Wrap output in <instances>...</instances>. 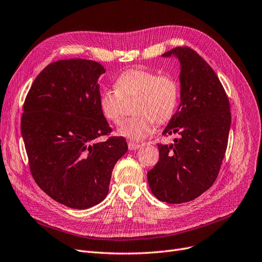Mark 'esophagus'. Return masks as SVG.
Instances as JSON below:
<instances>
[{
	"label": "esophagus",
	"instance_id": "obj_1",
	"mask_svg": "<svg viewBox=\"0 0 262 262\" xmlns=\"http://www.w3.org/2000/svg\"><path fill=\"white\" fill-rule=\"evenodd\" d=\"M128 147H129L130 150H136V149H139V148L141 147V145H140V144H138V143L129 142V143H128Z\"/></svg>",
	"mask_w": 262,
	"mask_h": 262
}]
</instances>
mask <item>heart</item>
<instances>
[{
  "label": "heart",
  "instance_id": "1",
  "mask_svg": "<svg viewBox=\"0 0 262 262\" xmlns=\"http://www.w3.org/2000/svg\"><path fill=\"white\" fill-rule=\"evenodd\" d=\"M115 90L104 89L99 95V107L102 115L115 124L123 117V101L135 98L134 117L122 122L118 133L131 141H142L150 135L155 122L163 124L171 119L177 108L179 86L168 73L143 68L121 72L115 79Z\"/></svg>",
  "mask_w": 262,
  "mask_h": 262
}]
</instances>
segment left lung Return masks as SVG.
Wrapping results in <instances>:
<instances>
[{"label":"left lung","instance_id":"left-lung-1","mask_svg":"<svg viewBox=\"0 0 262 262\" xmlns=\"http://www.w3.org/2000/svg\"><path fill=\"white\" fill-rule=\"evenodd\" d=\"M178 57L180 104L163 135H179L173 144H158L160 158L147 172L152 194L161 202H191L217 178L231 123L228 97L214 70L189 47L162 54Z\"/></svg>","mask_w":262,"mask_h":262}]
</instances>
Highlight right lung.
I'll use <instances>...</instances> for the list:
<instances>
[{"mask_svg":"<svg viewBox=\"0 0 262 262\" xmlns=\"http://www.w3.org/2000/svg\"><path fill=\"white\" fill-rule=\"evenodd\" d=\"M97 61L60 59L35 79L23 104L21 134L35 182L55 202L72 209L101 203L112 171L128 151L122 136L112 132L99 107Z\"/></svg>","mask_w":262,"mask_h":262,"instance_id":"1","label":"right lung"}]
</instances>
